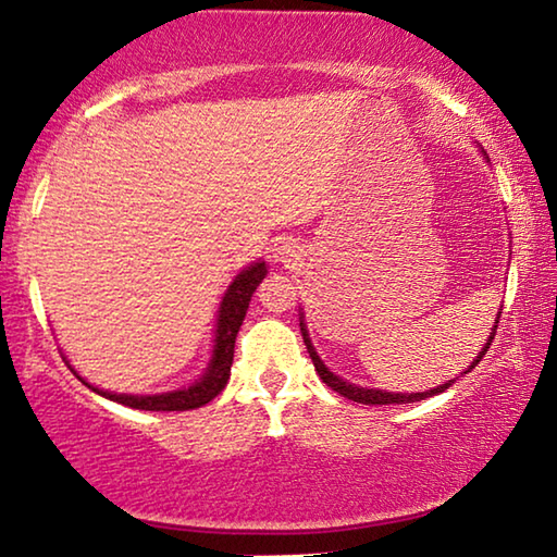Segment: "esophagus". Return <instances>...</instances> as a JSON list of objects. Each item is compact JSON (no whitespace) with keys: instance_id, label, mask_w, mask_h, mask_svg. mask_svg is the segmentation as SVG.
Masks as SVG:
<instances>
[{"instance_id":"obj_1","label":"esophagus","mask_w":557,"mask_h":557,"mask_svg":"<svg viewBox=\"0 0 557 557\" xmlns=\"http://www.w3.org/2000/svg\"><path fill=\"white\" fill-rule=\"evenodd\" d=\"M298 259V246H296V242H281L278 246H276V261L278 263H294Z\"/></svg>"}]
</instances>
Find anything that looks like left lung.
Wrapping results in <instances>:
<instances>
[{"label": "left lung", "mask_w": 557, "mask_h": 557, "mask_svg": "<svg viewBox=\"0 0 557 557\" xmlns=\"http://www.w3.org/2000/svg\"><path fill=\"white\" fill-rule=\"evenodd\" d=\"M483 157H485V151H483ZM500 313H503V308H498V315H495V326L491 329V336H487L485 346L481 348V354H478V356L473 358V363H470V366H468V371H463V373H470V371H473V368H475L478 363H481V358L485 356V350L491 348V344H493V336H495V329H498V319H500ZM298 319H301L304 344H306V348H308V356H311V361H313V366H315V373L321 375V381L326 383V386H331L333 391L341 393V396L348 398V400H356V404H363V406L416 404V400H425V398L435 396V393H443L446 388H450V386H453V381H456V379H460V375H463V373H460V375H456V379H453V381H446V383H441V386H435V388H431V391H421V393H393V391H381V388H363V386H356V383H348V381L341 379V375L333 373L331 368L321 361V356L315 354V348H313V344H311V338H308V329H306V323H304V308H301V311H298Z\"/></svg>", "instance_id": "8db88e82"}]
</instances>
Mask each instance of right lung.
Masks as SVG:
<instances>
[{
  "label": "right lung",
  "mask_w": 557,
  "mask_h": 557,
  "mask_svg": "<svg viewBox=\"0 0 557 557\" xmlns=\"http://www.w3.org/2000/svg\"><path fill=\"white\" fill-rule=\"evenodd\" d=\"M267 273H269L267 261L259 259V261H253L251 267L238 271L234 281L228 284L226 294L221 296V304L216 311V329H213L211 358H209L207 368H203V373L191 383V386L166 391V393H149V396H141V393H114V391L91 386L87 379H82V375L74 371L70 358L64 356V361L72 368L76 379L84 383V386L91 388L94 393H99V396L114 400V404L139 408V410H191V408L207 406L209 400L216 398L228 383L231 363H234L236 333H238V329H242L246 311H249V301H251L256 286L267 278Z\"/></svg>",
  "instance_id": "right-lung-1"
}]
</instances>
